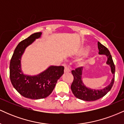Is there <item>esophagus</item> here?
I'll use <instances>...</instances> for the list:
<instances>
[{
    "label": "esophagus",
    "instance_id": "34e87169",
    "mask_svg": "<svg viewBox=\"0 0 124 124\" xmlns=\"http://www.w3.org/2000/svg\"><path fill=\"white\" fill-rule=\"evenodd\" d=\"M70 72V69H69V68H68V66L65 65V69H64V72H65V73H68V72Z\"/></svg>",
    "mask_w": 124,
    "mask_h": 124
}]
</instances>
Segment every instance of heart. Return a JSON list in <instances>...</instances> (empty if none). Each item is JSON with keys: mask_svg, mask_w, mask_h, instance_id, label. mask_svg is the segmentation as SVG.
Segmentation results:
<instances>
[{"mask_svg": "<svg viewBox=\"0 0 124 124\" xmlns=\"http://www.w3.org/2000/svg\"><path fill=\"white\" fill-rule=\"evenodd\" d=\"M90 50V46L88 45H85V46H82V47H80V49H79L78 52V55L82 56V55H86V54H87V52H89Z\"/></svg>", "mask_w": 124, "mask_h": 124, "instance_id": "b5f03b06", "label": "heart"}]
</instances>
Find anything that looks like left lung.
<instances>
[{
  "label": "left lung",
  "mask_w": 124,
  "mask_h": 124,
  "mask_svg": "<svg viewBox=\"0 0 124 124\" xmlns=\"http://www.w3.org/2000/svg\"><path fill=\"white\" fill-rule=\"evenodd\" d=\"M98 48H99V54L100 55H104L107 57L106 63L110 66L111 72L113 75V78L110 83L108 86L101 89H90L85 86L83 82V80H82L83 68L82 67L78 68L75 70L72 71V73L74 78L73 82L70 87L72 93L76 98L84 101H95L103 97L108 92L110 91L114 82L116 68H115L114 63L112 61L110 52L106 46H104L99 42H98Z\"/></svg>",
  "instance_id": "obj_1"
}]
</instances>
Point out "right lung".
<instances>
[{"instance_id":"right-lung-1","label":"right lung","mask_w":124,"mask_h":124,"mask_svg":"<svg viewBox=\"0 0 124 124\" xmlns=\"http://www.w3.org/2000/svg\"><path fill=\"white\" fill-rule=\"evenodd\" d=\"M42 32H35L21 41L16 48L10 63V78L15 89L21 96L31 99H41L51 94L57 81L64 73L62 66H50L46 70L34 76L25 75L21 70V56L25 49Z\"/></svg>"}]
</instances>
